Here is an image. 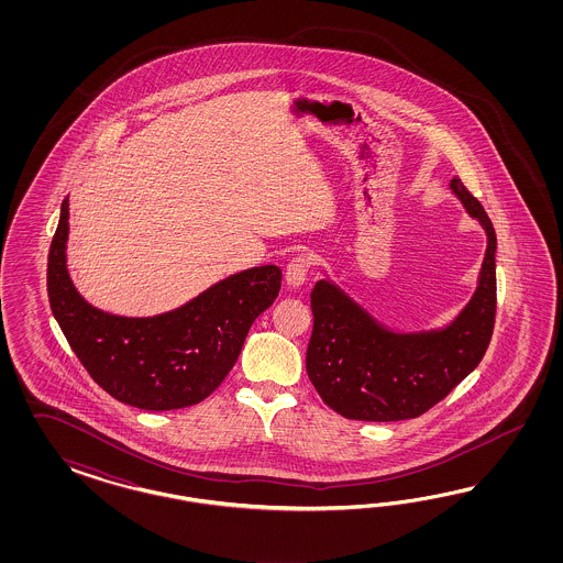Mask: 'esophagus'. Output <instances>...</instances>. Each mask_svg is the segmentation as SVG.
<instances>
[{"mask_svg":"<svg viewBox=\"0 0 563 563\" xmlns=\"http://www.w3.org/2000/svg\"><path fill=\"white\" fill-rule=\"evenodd\" d=\"M311 268V260L307 256H297L290 260L285 271V280L290 289H299L307 280V273Z\"/></svg>","mask_w":563,"mask_h":563,"instance_id":"34e87169","label":"esophagus"}]
</instances>
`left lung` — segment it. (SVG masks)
I'll list each match as a JSON object with an SVG mask.
<instances>
[{
  "label": "left lung",
  "mask_w": 563,
  "mask_h": 563,
  "mask_svg": "<svg viewBox=\"0 0 563 563\" xmlns=\"http://www.w3.org/2000/svg\"><path fill=\"white\" fill-rule=\"evenodd\" d=\"M450 188L487 233L478 287L443 330L393 332L330 280L311 290L307 375L325 405L355 421H405L438 405L485 355L495 324V229L459 177Z\"/></svg>",
  "instance_id": "8db88e82"
}]
</instances>
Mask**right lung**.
Returning <instances> with one entry per match:
<instances>
[{"instance_id": "right-lung-1", "label": "right lung", "mask_w": 563, "mask_h": 563, "mask_svg": "<svg viewBox=\"0 0 563 563\" xmlns=\"http://www.w3.org/2000/svg\"><path fill=\"white\" fill-rule=\"evenodd\" d=\"M68 198L47 262L53 316L71 351L104 393L144 410L198 405L233 369L257 316L273 306L283 273L233 274L186 306L154 318H121L86 303L66 268Z\"/></svg>"}]
</instances>
